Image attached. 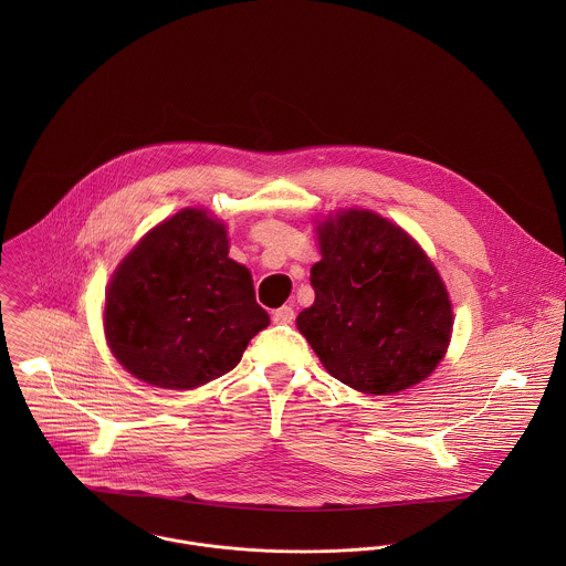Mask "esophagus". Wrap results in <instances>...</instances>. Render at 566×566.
Wrapping results in <instances>:
<instances>
[{"label":"esophagus","mask_w":566,"mask_h":566,"mask_svg":"<svg viewBox=\"0 0 566 566\" xmlns=\"http://www.w3.org/2000/svg\"><path fill=\"white\" fill-rule=\"evenodd\" d=\"M294 318H296V314H294V307H292V305H283L281 310H276V312L272 314V323L274 324H292L294 323Z\"/></svg>","instance_id":"esophagus-1"}]
</instances>
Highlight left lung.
<instances>
[{
	"mask_svg": "<svg viewBox=\"0 0 566 566\" xmlns=\"http://www.w3.org/2000/svg\"><path fill=\"white\" fill-rule=\"evenodd\" d=\"M316 231V301L296 326L326 373L375 397L427 379L451 342L453 310L424 250L366 209L337 211Z\"/></svg>",
	"mask_w": 566,
	"mask_h": 566,
	"instance_id": "obj_1",
	"label": "left lung"
}]
</instances>
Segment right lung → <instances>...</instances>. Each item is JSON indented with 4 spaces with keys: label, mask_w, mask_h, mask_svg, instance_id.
I'll return each mask as SVG.
<instances>
[{
    "label": "right lung",
    "mask_w": 566,
    "mask_h": 566,
    "mask_svg": "<svg viewBox=\"0 0 566 566\" xmlns=\"http://www.w3.org/2000/svg\"><path fill=\"white\" fill-rule=\"evenodd\" d=\"M268 324L250 270L229 256L224 222L202 209L155 227L106 287L111 353L157 388L193 390L227 375Z\"/></svg>",
    "instance_id": "right-lung-1"
}]
</instances>
